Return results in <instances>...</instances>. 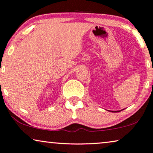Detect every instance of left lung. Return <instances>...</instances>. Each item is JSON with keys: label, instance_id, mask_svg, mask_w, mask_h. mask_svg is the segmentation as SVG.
Segmentation results:
<instances>
[{"label": "left lung", "instance_id": "1", "mask_svg": "<svg viewBox=\"0 0 153 153\" xmlns=\"http://www.w3.org/2000/svg\"><path fill=\"white\" fill-rule=\"evenodd\" d=\"M116 112H120V111H116Z\"/></svg>", "mask_w": 153, "mask_h": 153}]
</instances>
